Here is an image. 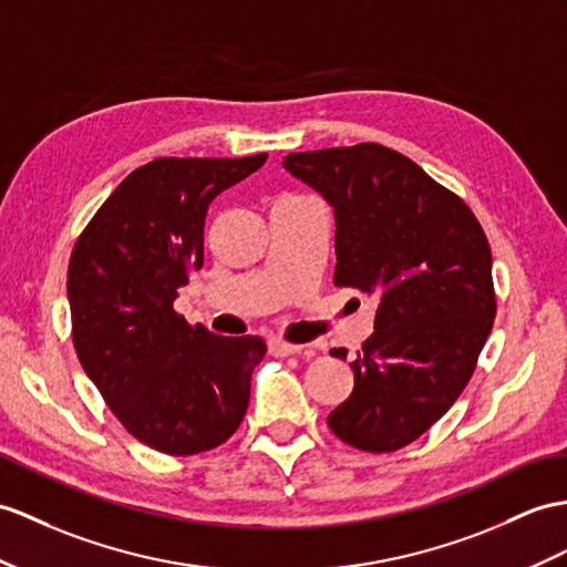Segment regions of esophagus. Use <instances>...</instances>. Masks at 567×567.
I'll return each mask as SVG.
<instances>
[{
	"instance_id": "obj_1",
	"label": "esophagus",
	"mask_w": 567,
	"mask_h": 567,
	"mask_svg": "<svg viewBox=\"0 0 567 567\" xmlns=\"http://www.w3.org/2000/svg\"><path fill=\"white\" fill-rule=\"evenodd\" d=\"M302 347H298V343H288L284 339H269V353L276 355V358H286V355H293V353H300Z\"/></svg>"
}]
</instances>
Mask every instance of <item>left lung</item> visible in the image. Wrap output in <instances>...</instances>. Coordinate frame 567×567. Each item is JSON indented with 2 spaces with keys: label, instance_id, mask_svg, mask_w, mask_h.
<instances>
[{
  "label": "left lung",
  "instance_id": "1",
  "mask_svg": "<svg viewBox=\"0 0 567 567\" xmlns=\"http://www.w3.org/2000/svg\"><path fill=\"white\" fill-rule=\"evenodd\" d=\"M284 168L334 209V284L380 298L353 392L327 423L351 447L394 452L457 402L491 334L486 233L454 192L382 144L288 154ZM331 355L347 361V349Z\"/></svg>",
  "mask_w": 567,
  "mask_h": 567
}]
</instances>
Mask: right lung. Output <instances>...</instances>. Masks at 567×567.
Returning <instances> with one entry per match:
<instances>
[{
    "instance_id": "right-lung-1",
    "label": "right lung",
    "mask_w": 567,
    "mask_h": 567,
    "mask_svg": "<svg viewBox=\"0 0 567 567\" xmlns=\"http://www.w3.org/2000/svg\"><path fill=\"white\" fill-rule=\"evenodd\" d=\"M247 158H156L122 179L81 233L66 274L81 365L127 431L175 457L238 431L259 337H218L173 310L204 265L209 204L265 165Z\"/></svg>"
}]
</instances>
